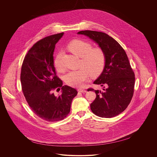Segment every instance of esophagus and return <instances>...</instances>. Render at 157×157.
Instances as JSON below:
<instances>
[{"mask_svg": "<svg viewBox=\"0 0 157 157\" xmlns=\"http://www.w3.org/2000/svg\"><path fill=\"white\" fill-rule=\"evenodd\" d=\"M78 92H86V90H84V89H81V88L78 89Z\"/></svg>", "mask_w": 157, "mask_h": 157, "instance_id": "1", "label": "esophagus"}]
</instances>
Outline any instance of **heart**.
Here are the masks:
<instances>
[{
    "instance_id": "1",
    "label": "heart",
    "mask_w": 157,
    "mask_h": 157,
    "mask_svg": "<svg viewBox=\"0 0 157 157\" xmlns=\"http://www.w3.org/2000/svg\"><path fill=\"white\" fill-rule=\"evenodd\" d=\"M92 45L88 41L75 39L71 41L67 48L68 50L78 57H81L80 68L76 71H69L65 75L64 80L67 85L78 87L81 86L89 78L97 76L101 74L104 68L106 55L101 48H92ZM56 69L62 72L65 69L62 61V53H58L54 60Z\"/></svg>"
}]
</instances>
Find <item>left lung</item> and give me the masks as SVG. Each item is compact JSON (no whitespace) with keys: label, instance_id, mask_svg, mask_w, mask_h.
Wrapping results in <instances>:
<instances>
[{"label":"left lung","instance_id":"8db88e82","mask_svg":"<svg viewBox=\"0 0 157 157\" xmlns=\"http://www.w3.org/2000/svg\"><path fill=\"white\" fill-rule=\"evenodd\" d=\"M78 34L92 39L106 55L104 70L94 82L103 86V91L88 89V91H94L97 95L90 105V109L102 118L114 117L127 108L134 92V72L127 53L117 40L104 32L83 30Z\"/></svg>","mask_w":157,"mask_h":157}]
</instances>
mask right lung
<instances>
[{
    "mask_svg": "<svg viewBox=\"0 0 157 157\" xmlns=\"http://www.w3.org/2000/svg\"><path fill=\"white\" fill-rule=\"evenodd\" d=\"M63 32L39 40L26 55L21 68L23 93L32 111L48 122L63 120L69 114L77 90L63 83L57 76L53 65L56 44ZM61 88V94L55 96L52 92Z\"/></svg>",
    "mask_w": 157,
    "mask_h": 157,
    "instance_id": "right-lung-1",
    "label": "right lung"
}]
</instances>
